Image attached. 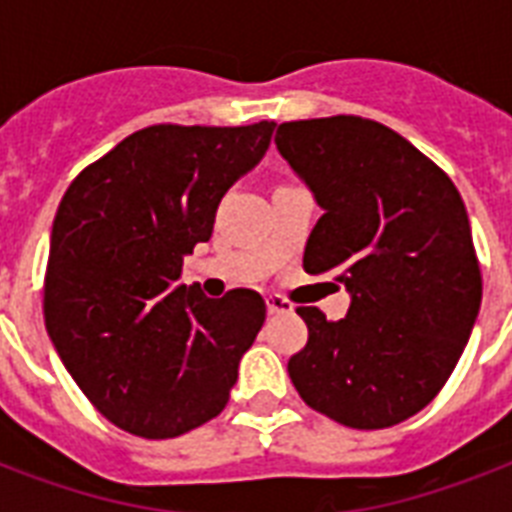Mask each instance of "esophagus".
Returning <instances> with one entry per match:
<instances>
[{"label": "esophagus", "instance_id": "obj_1", "mask_svg": "<svg viewBox=\"0 0 512 512\" xmlns=\"http://www.w3.org/2000/svg\"><path fill=\"white\" fill-rule=\"evenodd\" d=\"M265 305H268V313H271V316H279V313L295 311V305L289 303V300H284V297H279V295L265 297Z\"/></svg>", "mask_w": 512, "mask_h": 512}]
</instances>
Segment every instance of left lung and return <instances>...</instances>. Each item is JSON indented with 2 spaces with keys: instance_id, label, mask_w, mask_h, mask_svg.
Here are the masks:
<instances>
[{
  "instance_id": "1",
  "label": "left lung",
  "mask_w": 512,
  "mask_h": 512,
  "mask_svg": "<svg viewBox=\"0 0 512 512\" xmlns=\"http://www.w3.org/2000/svg\"><path fill=\"white\" fill-rule=\"evenodd\" d=\"M276 148L324 209L303 268L348 289L327 321L297 308L308 342L289 358L305 404L380 430L436 398L481 308V268L460 191L428 156L361 116L284 122Z\"/></svg>"
}]
</instances>
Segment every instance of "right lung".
<instances>
[{
	"instance_id": "obj_1",
	"label": "right lung",
	"mask_w": 512,
	"mask_h": 512,
	"mask_svg": "<svg viewBox=\"0 0 512 512\" xmlns=\"http://www.w3.org/2000/svg\"><path fill=\"white\" fill-rule=\"evenodd\" d=\"M273 130L154 124L90 164L60 201L44 324L84 396L132 436H183L231 398L265 321L263 297L231 289L212 300L180 276Z\"/></svg>"
}]
</instances>
